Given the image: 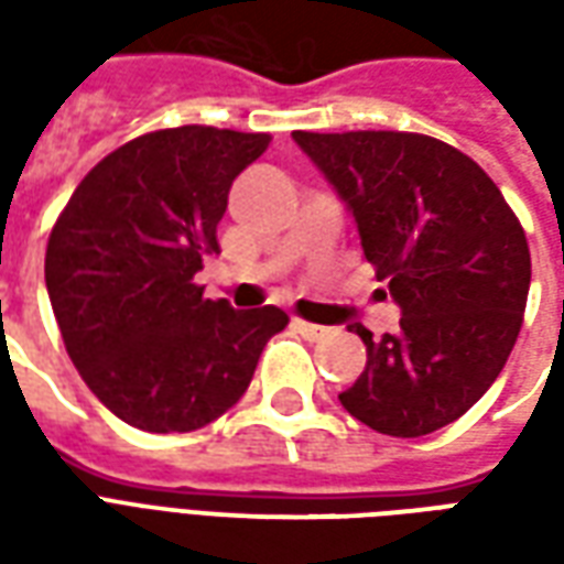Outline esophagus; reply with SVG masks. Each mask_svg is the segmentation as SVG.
<instances>
[{"instance_id":"34e87169","label":"esophagus","mask_w":564,"mask_h":564,"mask_svg":"<svg viewBox=\"0 0 564 564\" xmlns=\"http://www.w3.org/2000/svg\"><path fill=\"white\" fill-rule=\"evenodd\" d=\"M293 329L299 332L302 338H307V341H319V338H326V335H329L326 326H317V323H307V319H299V317H293Z\"/></svg>"}]
</instances>
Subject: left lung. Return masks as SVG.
I'll return each instance as SVG.
<instances>
[{
    "mask_svg": "<svg viewBox=\"0 0 564 564\" xmlns=\"http://www.w3.org/2000/svg\"><path fill=\"white\" fill-rule=\"evenodd\" d=\"M350 208L366 259L402 307L371 338L338 399L380 435L420 437L459 420L508 362L532 257L517 214L462 150L420 132H293Z\"/></svg>",
    "mask_w": 564,
    "mask_h": 564,
    "instance_id": "obj_1",
    "label": "left lung"
}]
</instances>
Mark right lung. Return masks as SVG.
Listing matches in <instances>:
<instances>
[{
	"label": "right lung",
	"instance_id": "obj_1",
	"mask_svg": "<svg viewBox=\"0 0 564 564\" xmlns=\"http://www.w3.org/2000/svg\"><path fill=\"white\" fill-rule=\"evenodd\" d=\"M269 141L217 127L148 132L108 153L56 217L51 307L84 383L123 423L156 435L214 423L290 323L274 305L210 302L196 283L202 257L220 253L229 186Z\"/></svg>",
	"mask_w": 564,
	"mask_h": 564
}]
</instances>
